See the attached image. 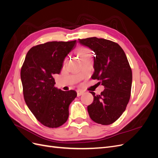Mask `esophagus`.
<instances>
[{"label":"esophagus","instance_id":"esophagus-1","mask_svg":"<svg viewBox=\"0 0 158 158\" xmlns=\"http://www.w3.org/2000/svg\"><path fill=\"white\" fill-rule=\"evenodd\" d=\"M84 92L82 90H77V95L78 96H80V95H82Z\"/></svg>","mask_w":158,"mask_h":158}]
</instances>
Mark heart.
<instances>
[{
  "mask_svg": "<svg viewBox=\"0 0 158 158\" xmlns=\"http://www.w3.org/2000/svg\"><path fill=\"white\" fill-rule=\"evenodd\" d=\"M78 55L80 59L88 58L92 55L91 51L86 47H80L78 50Z\"/></svg>",
  "mask_w": 158,
  "mask_h": 158,
  "instance_id": "heart-1",
  "label": "heart"
}]
</instances>
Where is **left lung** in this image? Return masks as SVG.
I'll use <instances>...</instances> for the list:
<instances>
[{"label": "left lung", "mask_w": 158, "mask_h": 158, "mask_svg": "<svg viewBox=\"0 0 158 158\" xmlns=\"http://www.w3.org/2000/svg\"><path fill=\"white\" fill-rule=\"evenodd\" d=\"M78 42L94 52V73L92 79L100 80L105 89L94 96L88 106L90 118L103 125L112 124L125 111L131 97L132 74L125 52L118 44L95 37Z\"/></svg>", "instance_id": "left-lung-1"}]
</instances>
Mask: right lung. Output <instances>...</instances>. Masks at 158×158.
Here are the masks:
<instances>
[{
	"label": "right lung",
	"instance_id": "right-lung-1",
	"mask_svg": "<svg viewBox=\"0 0 158 158\" xmlns=\"http://www.w3.org/2000/svg\"><path fill=\"white\" fill-rule=\"evenodd\" d=\"M76 45V40L47 42L33 47L26 56L20 73L23 98L33 115L45 127L63 125L69 118L70 104L77 96L74 90L55 87L53 78Z\"/></svg>",
	"mask_w": 158,
	"mask_h": 158
}]
</instances>
